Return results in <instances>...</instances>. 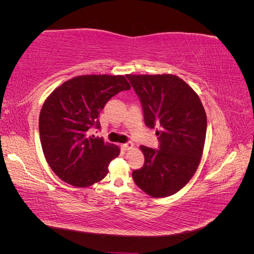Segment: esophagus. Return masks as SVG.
I'll list each match as a JSON object with an SVG mask.
<instances>
[{
	"label": "esophagus",
	"mask_w": 254,
	"mask_h": 254,
	"mask_svg": "<svg viewBox=\"0 0 254 254\" xmlns=\"http://www.w3.org/2000/svg\"><path fill=\"white\" fill-rule=\"evenodd\" d=\"M121 147H122L123 150H129V149H131L133 147V144L131 142H127L125 144H122Z\"/></svg>",
	"instance_id": "esophagus-1"
}]
</instances>
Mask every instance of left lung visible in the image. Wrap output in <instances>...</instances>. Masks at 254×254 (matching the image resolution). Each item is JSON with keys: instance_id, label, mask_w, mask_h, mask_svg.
Listing matches in <instances>:
<instances>
[{"instance_id": "left-lung-1", "label": "left lung", "mask_w": 254, "mask_h": 254, "mask_svg": "<svg viewBox=\"0 0 254 254\" xmlns=\"http://www.w3.org/2000/svg\"><path fill=\"white\" fill-rule=\"evenodd\" d=\"M140 98L145 125L157 128L158 149L141 146L144 165L132 172L135 184L152 197L180 190L202 156L206 115L195 91L172 74L126 75Z\"/></svg>"}]
</instances>
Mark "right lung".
Listing matches in <instances>:
<instances>
[{
    "label": "right lung",
    "mask_w": 254,
    "mask_h": 254,
    "mask_svg": "<svg viewBox=\"0 0 254 254\" xmlns=\"http://www.w3.org/2000/svg\"><path fill=\"white\" fill-rule=\"evenodd\" d=\"M127 90L130 84L122 75H83L64 82L47 98L39 117L40 141L47 162L61 180L86 188L108 174L120 148L90 130L101 129L99 112Z\"/></svg>",
    "instance_id": "obj_1"
}]
</instances>
